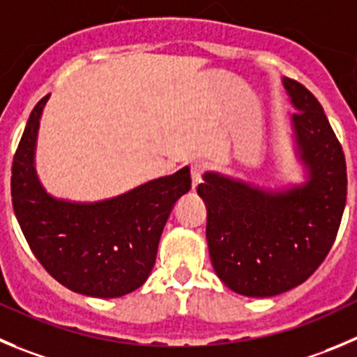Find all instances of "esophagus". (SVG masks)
Listing matches in <instances>:
<instances>
[{"mask_svg": "<svg viewBox=\"0 0 357 357\" xmlns=\"http://www.w3.org/2000/svg\"><path fill=\"white\" fill-rule=\"evenodd\" d=\"M190 171H192V185H194L195 188L197 185H201L202 176H204L206 172V165L202 162H195L190 165Z\"/></svg>", "mask_w": 357, "mask_h": 357, "instance_id": "obj_1", "label": "esophagus"}]
</instances>
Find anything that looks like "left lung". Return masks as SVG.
Wrapping results in <instances>:
<instances>
[{
	"label": "left lung",
	"mask_w": 357,
	"mask_h": 357,
	"mask_svg": "<svg viewBox=\"0 0 357 357\" xmlns=\"http://www.w3.org/2000/svg\"><path fill=\"white\" fill-rule=\"evenodd\" d=\"M310 181L261 192L208 172L197 188L208 206L206 239L220 280L234 292L269 298L298 287L329 254L347 199V165L324 109L301 82L284 79Z\"/></svg>",
	"instance_id": "obj_1"
}]
</instances>
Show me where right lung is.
I'll return each instance as SVG.
<instances>
[{"instance_id": "right-lung-1", "label": "right lung", "mask_w": 357, "mask_h": 357, "mask_svg": "<svg viewBox=\"0 0 357 357\" xmlns=\"http://www.w3.org/2000/svg\"><path fill=\"white\" fill-rule=\"evenodd\" d=\"M43 96L29 114L12 162V204L29 248L61 285L93 298H119L146 282L165 222L192 186L190 169L95 204L45 194L36 179V132Z\"/></svg>"}]
</instances>
